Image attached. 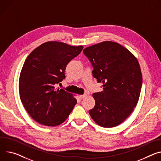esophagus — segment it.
Returning <instances> with one entry per match:
<instances>
[{"label":"esophagus","mask_w":161,"mask_h":161,"mask_svg":"<svg viewBox=\"0 0 161 161\" xmlns=\"http://www.w3.org/2000/svg\"><path fill=\"white\" fill-rule=\"evenodd\" d=\"M86 96V94H83V95H80V97L81 99H83V98H85Z\"/></svg>","instance_id":"34e87169"}]
</instances>
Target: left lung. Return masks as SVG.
<instances>
[{
    "mask_svg": "<svg viewBox=\"0 0 161 161\" xmlns=\"http://www.w3.org/2000/svg\"><path fill=\"white\" fill-rule=\"evenodd\" d=\"M83 52L94 69L93 77L103 83V91L93 94L96 104L89 114L102 127L118 126L139 101L142 83L139 62L127 49L110 41L88 47Z\"/></svg>",
    "mask_w": 161,
    "mask_h": 161,
    "instance_id": "left-lung-1",
    "label": "left lung"
}]
</instances>
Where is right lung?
Here are the masks:
<instances>
[{
    "mask_svg": "<svg viewBox=\"0 0 161 161\" xmlns=\"http://www.w3.org/2000/svg\"><path fill=\"white\" fill-rule=\"evenodd\" d=\"M83 49L47 42L26 58L19 79L20 97L27 113L38 123L48 126L62 124L77 103L70 94L54 86L65 78L67 65Z\"/></svg>",
    "mask_w": 161,
    "mask_h": 161,
    "instance_id": "right-lung-1",
    "label": "right lung"
}]
</instances>
